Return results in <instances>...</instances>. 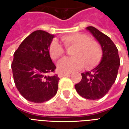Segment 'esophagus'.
Returning a JSON list of instances; mask_svg holds the SVG:
<instances>
[{"mask_svg":"<svg viewBox=\"0 0 129 129\" xmlns=\"http://www.w3.org/2000/svg\"><path fill=\"white\" fill-rule=\"evenodd\" d=\"M68 75H70V74H69V73H59V75H58L59 78H61V77H65V76H68Z\"/></svg>","mask_w":129,"mask_h":129,"instance_id":"obj_1","label":"esophagus"}]
</instances>
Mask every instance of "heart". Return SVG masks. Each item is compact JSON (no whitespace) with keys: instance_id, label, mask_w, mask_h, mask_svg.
<instances>
[{"instance_id":"b5f03b06","label":"heart","mask_w":129,"mask_h":129,"mask_svg":"<svg viewBox=\"0 0 129 129\" xmlns=\"http://www.w3.org/2000/svg\"><path fill=\"white\" fill-rule=\"evenodd\" d=\"M66 48L74 47L72 51L73 58H65L57 63L59 72L70 73L81 69L86 64V68L95 66L100 61L102 51L99 43L90 39L86 34L73 33L61 38ZM50 54L52 59H57L64 54V48L54 41L50 46Z\"/></svg>"}]
</instances>
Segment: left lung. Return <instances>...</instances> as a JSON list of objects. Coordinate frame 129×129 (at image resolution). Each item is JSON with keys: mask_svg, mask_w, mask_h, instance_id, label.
<instances>
[{"mask_svg": "<svg viewBox=\"0 0 129 129\" xmlns=\"http://www.w3.org/2000/svg\"><path fill=\"white\" fill-rule=\"evenodd\" d=\"M86 29L100 43L102 56L97 67L81 73V81L75 87L81 97L88 100H99L108 92L115 81L120 65L118 50L108 36L95 27H87Z\"/></svg>", "mask_w": 129, "mask_h": 129, "instance_id": "obj_1", "label": "left lung"}]
</instances>
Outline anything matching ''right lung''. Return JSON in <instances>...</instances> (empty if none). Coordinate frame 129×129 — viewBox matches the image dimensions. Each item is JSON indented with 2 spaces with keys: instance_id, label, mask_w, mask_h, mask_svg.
<instances>
[{
  "instance_id": "1",
  "label": "right lung",
  "mask_w": 129,
  "mask_h": 129,
  "mask_svg": "<svg viewBox=\"0 0 129 129\" xmlns=\"http://www.w3.org/2000/svg\"><path fill=\"white\" fill-rule=\"evenodd\" d=\"M54 37L43 30H37L26 37L14 54L13 77L17 89L27 101L43 103L56 95L59 78L47 76L56 66L50 55Z\"/></svg>"
}]
</instances>
